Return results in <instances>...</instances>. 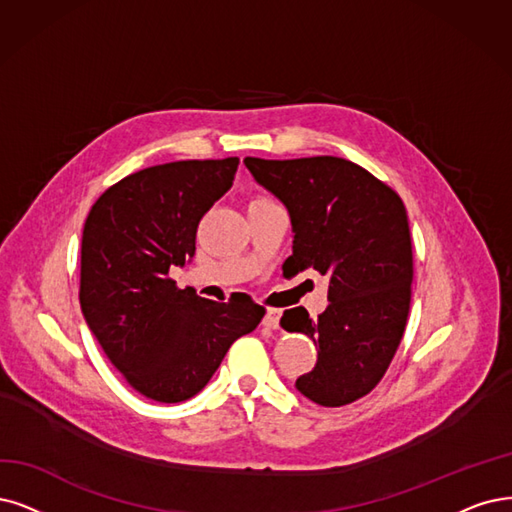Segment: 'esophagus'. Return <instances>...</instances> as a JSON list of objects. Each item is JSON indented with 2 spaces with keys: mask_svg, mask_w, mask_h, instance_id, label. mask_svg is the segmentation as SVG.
Wrapping results in <instances>:
<instances>
[{
  "mask_svg": "<svg viewBox=\"0 0 512 512\" xmlns=\"http://www.w3.org/2000/svg\"><path fill=\"white\" fill-rule=\"evenodd\" d=\"M278 323H280V310H266V316H263V327L268 329H278Z\"/></svg>",
  "mask_w": 512,
  "mask_h": 512,
  "instance_id": "obj_1",
  "label": "esophagus"
}]
</instances>
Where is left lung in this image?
Returning <instances> with one entry per match:
<instances>
[{"instance_id":"8db88e82","label":"left lung","mask_w":512,"mask_h":512,"mask_svg":"<svg viewBox=\"0 0 512 512\" xmlns=\"http://www.w3.org/2000/svg\"><path fill=\"white\" fill-rule=\"evenodd\" d=\"M259 185L287 206L291 276H329V306L318 318L285 310L282 329L308 335L316 365L295 388L323 407L369 394L399 348L411 304L413 253L405 204L392 187L344 158H244Z\"/></svg>"}]
</instances>
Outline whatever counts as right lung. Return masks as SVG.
<instances>
[{"label": "right lung", "instance_id": "1", "mask_svg": "<svg viewBox=\"0 0 512 512\" xmlns=\"http://www.w3.org/2000/svg\"><path fill=\"white\" fill-rule=\"evenodd\" d=\"M238 162L143 168L111 185L84 223L82 314L111 365L151 401L192 399L266 314L251 297L219 304L168 278L194 257L198 223L232 187Z\"/></svg>", "mask_w": 512, "mask_h": 512}]
</instances>
